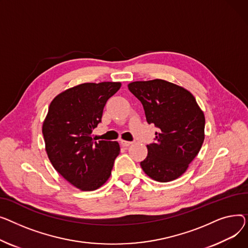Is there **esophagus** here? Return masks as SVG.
<instances>
[{"instance_id": "obj_1", "label": "esophagus", "mask_w": 248, "mask_h": 248, "mask_svg": "<svg viewBox=\"0 0 248 248\" xmlns=\"http://www.w3.org/2000/svg\"><path fill=\"white\" fill-rule=\"evenodd\" d=\"M131 144H132V142H130V141H125V140H121V145H122L123 147H129Z\"/></svg>"}]
</instances>
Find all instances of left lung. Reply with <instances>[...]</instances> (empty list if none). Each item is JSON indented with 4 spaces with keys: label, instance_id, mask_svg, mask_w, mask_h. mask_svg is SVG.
<instances>
[{
    "label": "left lung",
    "instance_id": "left-lung-1",
    "mask_svg": "<svg viewBox=\"0 0 248 248\" xmlns=\"http://www.w3.org/2000/svg\"><path fill=\"white\" fill-rule=\"evenodd\" d=\"M128 88L140 100L147 122L159 128L140 162L143 171L158 182L177 179L204 141V113L190 92L165 80L131 82Z\"/></svg>",
    "mask_w": 248,
    "mask_h": 248
}]
</instances>
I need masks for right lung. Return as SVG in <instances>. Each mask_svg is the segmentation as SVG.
I'll return each instance as SVG.
<instances>
[{
	"label": "right lung",
	"instance_id": "add662e5",
	"mask_svg": "<svg viewBox=\"0 0 248 248\" xmlns=\"http://www.w3.org/2000/svg\"><path fill=\"white\" fill-rule=\"evenodd\" d=\"M120 87V82L80 84L57 95L49 106L42 127L47 155L56 171L80 190L103 185L120 153L117 141L92 137L107 100Z\"/></svg>",
	"mask_w": 248,
	"mask_h": 248
}]
</instances>
